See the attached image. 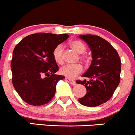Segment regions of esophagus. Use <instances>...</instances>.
Wrapping results in <instances>:
<instances>
[{
  "label": "esophagus",
  "instance_id": "esophagus-1",
  "mask_svg": "<svg viewBox=\"0 0 135 135\" xmlns=\"http://www.w3.org/2000/svg\"><path fill=\"white\" fill-rule=\"evenodd\" d=\"M65 80H66L68 83H69L70 84L72 85H76V82H75L74 80H72V79H69L66 78H65Z\"/></svg>",
  "mask_w": 135,
  "mask_h": 135
}]
</instances>
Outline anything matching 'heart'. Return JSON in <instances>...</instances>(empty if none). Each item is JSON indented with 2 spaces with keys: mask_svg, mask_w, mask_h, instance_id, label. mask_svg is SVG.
<instances>
[{
  "mask_svg": "<svg viewBox=\"0 0 135 135\" xmlns=\"http://www.w3.org/2000/svg\"><path fill=\"white\" fill-rule=\"evenodd\" d=\"M70 46L78 54H83L85 52V45L81 41L79 40H73L70 42ZM63 46L61 45L56 46L53 50V57L55 61L58 64H62L63 62ZM83 56L81 58H84ZM83 71V66L81 65H67L64 66L60 69L59 72L63 76H66L70 79H74Z\"/></svg>",
  "mask_w": 135,
  "mask_h": 135,
  "instance_id": "heart-1",
  "label": "heart"
}]
</instances>
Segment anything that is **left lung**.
I'll list each match as a JSON object with an SVG mask.
<instances>
[{"instance_id": "8db88e82", "label": "left lung", "mask_w": 135, "mask_h": 135, "mask_svg": "<svg viewBox=\"0 0 135 135\" xmlns=\"http://www.w3.org/2000/svg\"><path fill=\"white\" fill-rule=\"evenodd\" d=\"M86 42L92 53L90 66L83 77L89 81L78 80L76 83L85 86L86 94L78 101L83 105L96 107L107 102L113 96L120 81L121 60L113 46L98 35H79Z\"/></svg>"}]
</instances>
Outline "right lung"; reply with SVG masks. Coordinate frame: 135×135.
I'll return each mask as SVG.
<instances>
[{"label":"right lung","instance_id":"add662e5","mask_svg":"<svg viewBox=\"0 0 135 135\" xmlns=\"http://www.w3.org/2000/svg\"><path fill=\"white\" fill-rule=\"evenodd\" d=\"M69 37L67 34L34 33L15 46L11 63L12 83L26 103L41 105L53 98L57 83L65 78L55 74L59 67L53 50Z\"/></svg>","mask_w":135,"mask_h":135}]
</instances>
